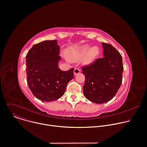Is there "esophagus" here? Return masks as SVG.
Masks as SVG:
<instances>
[{
	"mask_svg": "<svg viewBox=\"0 0 147 147\" xmlns=\"http://www.w3.org/2000/svg\"><path fill=\"white\" fill-rule=\"evenodd\" d=\"M80 73V70L79 69H78V68L74 69V75H76Z\"/></svg>",
	"mask_w": 147,
	"mask_h": 147,
	"instance_id": "obj_1",
	"label": "esophagus"
}]
</instances>
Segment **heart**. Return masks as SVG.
I'll return each instance as SVG.
<instances>
[{"label":"heart","instance_id":"b5f03b06","mask_svg":"<svg viewBox=\"0 0 147 147\" xmlns=\"http://www.w3.org/2000/svg\"><path fill=\"white\" fill-rule=\"evenodd\" d=\"M90 50V46L89 45H85L76 50L71 51L69 54V58L72 61H76L87 54ZM98 53L97 48L93 47L89 54V58L90 59L96 57Z\"/></svg>","mask_w":147,"mask_h":147}]
</instances>
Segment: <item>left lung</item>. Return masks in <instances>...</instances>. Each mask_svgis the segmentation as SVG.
<instances>
[{"label":"left lung","mask_w":147,"mask_h":147,"mask_svg":"<svg viewBox=\"0 0 147 147\" xmlns=\"http://www.w3.org/2000/svg\"><path fill=\"white\" fill-rule=\"evenodd\" d=\"M102 45L104 57L82 67L85 77L84 96L96 104L107 102L115 96L121 85L124 70L120 53L111 44Z\"/></svg>","instance_id":"left-lung-1"}]
</instances>
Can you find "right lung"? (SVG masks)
Masks as SVG:
<instances>
[{
  "mask_svg": "<svg viewBox=\"0 0 147 147\" xmlns=\"http://www.w3.org/2000/svg\"><path fill=\"white\" fill-rule=\"evenodd\" d=\"M60 47L56 40L34 45L26 55L27 85L38 100L50 102L61 98L74 78V68L62 71L58 66Z\"/></svg>",
  "mask_w": 147,
  "mask_h": 147,
  "instance_id": "right-lung-1",
  "label": "right lung"
}]
</instances>
